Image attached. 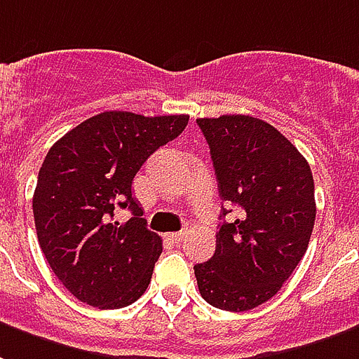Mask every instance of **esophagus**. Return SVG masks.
<instances>
[{"instance_id": "esophagus-1", "label": "esophagus", "mask_w": 359, "mask_h": 359, "mask_svg": "<svg viewBox=\"0 0 359 359\" xmlns=\"http://www.w3.org/2000/svg\"><path fill=\"white\" fill-rule=\"evenodd\" d=\"M167 238L172 241V243H180V241L187 238V232L184 230H180V232H172V233H167Z\"/></svg>"}]
</instances>
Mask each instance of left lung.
<instances>
[{"mask_svg": "<svg viewBox=\"0 0 359 359\" xmlns=\"http://www.w3.org/2000/svg\"><path fill=\"white\" fill-rule=\"evenodd\" d=\"M222 201L238 217L222 220L215 255L194 266L201 297L228 312L272 299L308 249L316 220L310 165L276 127L251 116L198 119ZM228 211L222 207V215Z\"/></svg>", "mask_w": 359, "mask_h": 359, "instance_id": "obj_1", "label": "left lung"}]
</instances>
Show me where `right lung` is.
<instances>
[{
	"label": "right lung",
	"mask_w": 359,
	"mask_h": 359,
	"mask_svg": "<svg viewBox=\"0 0 359 359\" xmlns=\"http://www.w3.org/2000/svg\"><path fill=\"white\" fill-rule=\"evenodd\" d=\"M188 118L102 112L47 152L32 201L36 232L51 270L78 301L114 310L146 291L161 238L146 228L131 184L146 159L184 131ZM118 206L132 209L127 223L113 219Z\"/></svg>",
	"instance_id": "1"
}]
</instances>
